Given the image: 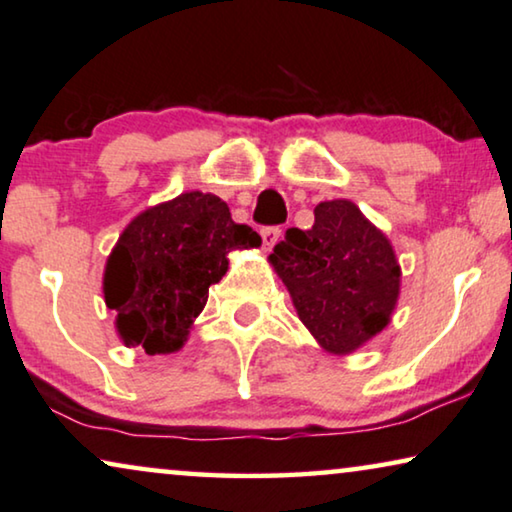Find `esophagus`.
Returning a JSON list of instances; mask_svg holds the SVG:
<instances>
[{
    "instance_id": "1",
    "label": "esophagus",
    "mask_w": 512,
    "mask_h": 512,
    "mask_svg": "<svg viewBox=\"0 0 512 512\" xmlns=\"http://www.w3.org/2000/svg\"><path fill=\"white\" fill-rule=\"evenodd\" d=\"M279 235H281V231L277 226H268V228H263L261 231V238H263V249L265 251H270L274 244H277V240H279Z\"/></svg>"
}]
</instances>
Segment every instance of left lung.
Here are the masks:
<instances>
[{"label": "left lung", "instance_id": "1", "mask_svg": "<svg viewBox=\"0 0 512 512\" xmlns=\"http://www.w3.org/2000/svg\"><path fill=\"white\" fill-rule=\"evenodd\" d=\"M268 261L300 321L332 355L365 346L397 307L402 268L395 249L346 198L318 203L314 226L288 228Z\"/></svg>", "mask_w": 512, "mask_h": 512}]
</instances>
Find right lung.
Masks as SVG:
<instances>
[{"label": "right lung", "mask_w": 512, "mask_h": 512, "mask_svg": "<svg viewBox=\"0 0 512 512\" xmlns=\"http://www.w3.org/2000/svg\"><path fill=\"white\" fill-rule=\"evenodd\" d=\"M261 247L254 228L235 224L214 194L184 191L129 221L103 270V298L117 311V335L147 355L180 351L210 286L235 249Z\"/></svg>", "instance_id": "obj_1"}]
</instances>
